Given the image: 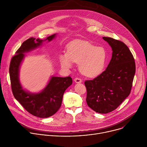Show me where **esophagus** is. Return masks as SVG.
<instances>
[{
    "mask_svg": "<svg viewBox=\"0 0 147 147\" xmlns=\"http://www.w3.org/2000/svg\"><path fill=\"white\" fill-rule=\"evenodd\" d=\"M74 81L76 83H81L82 82V80L79 78H76L74 79Z\"/></svg>",
    "mask_w": 147,
    "mask_h": 147,
    "instance_id": "34e87169",
    "label": "esophagus"
}]
</instances>
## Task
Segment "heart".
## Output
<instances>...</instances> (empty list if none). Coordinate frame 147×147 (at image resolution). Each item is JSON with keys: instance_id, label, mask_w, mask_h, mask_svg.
I'll return each mask as SVG.
<instances>
[{"instance_id": "heart-1", "label": "heart", "mask_w": 147, "mask_h": 147, "mask_svg": "<svg viewBox=\"0 0 147 147\" xmlns=\"http://www.w3.org/2000/svg\"><path fill=\"white\" fill-rule=\"evenodd\" d=\"M107 60V52L102 47H96L86 41L74 40L67 46L66 53L60 56L62 67L69 69L73 62L78 64L80 71L87 77H95L103 71Z\"/></svg>"}]
</instances>
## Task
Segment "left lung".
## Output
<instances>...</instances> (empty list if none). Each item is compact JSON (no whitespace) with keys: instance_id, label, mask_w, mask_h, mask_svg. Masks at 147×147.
Returning a JSON list of instances; mask_svg holds the SVG:
<instances>
[{"instance_id":"obj_1","label":"left lung","mask_w":147,"mask_h":147,"mask_svg":"<svg viewBox=\"0 0 147 147\" xmlns=\"http://www.w3.org/2000/svg\"><path fill=\"white\" fill-rule=\"evenodd\" d=\"M111 47L112 56L106 70L85 81L88 106L99 113L116 109L130 94L136 73L133 56L123 42L103 37Z\"/></svg>"}]
</instances>
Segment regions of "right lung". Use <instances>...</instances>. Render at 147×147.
<instances>
[{
	"instance_id": "add662e5",
	"label": "right lung",
	"mask_w": 147,
	"mask_h": 147,
	"mask_svg": "<svg viewBox=\"0 0 147 147\" xmlns=\"http://www.w3.org/2000/svg\"><path fill=\"white\" fill-rule=\"evenodd\" d=\"M55 34L45 39L30 38L22 44L12 57L9 67V74L13 94L24 108L31 115L46 118L56 113L60 109L63 96L66 90L72 84L70 77L52 76L45 88L38 93H31L23 89L19 80L21 63L25 57L24 53L32 51L42 44L43 42L52 40Z\"/></svg>"
}]
</instances>
